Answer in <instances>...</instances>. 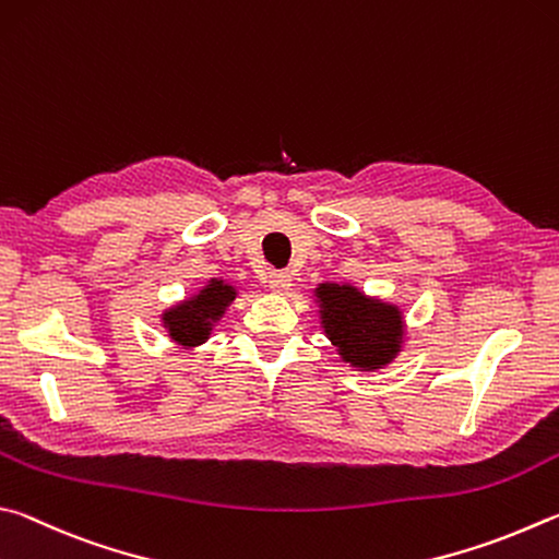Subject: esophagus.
<instances>
[{"label":"esophagus","instance_id":"obj_1","mask_svg":"<svg viewBox=\"0 0 559 559\" xmlns=\"http://www.w3.org/2000/svg\"><path fill=\"white\" fill-rule=\"evenodd\" d=\"M270 289L274 295H287L292 289V277L287 272H272L270 274Z\"/></svg>","mask_w":559,"mask_h":559}]
</instances>
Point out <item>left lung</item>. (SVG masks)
<instances>
[{
    "label": "left lung",
    "instance_id": "1",
    "mask_svg": "<svg viewBox=\"0 0 559 559\" xmlns=\"http://www.w3.org/2000/svg\"><path fill=\"white\" fill-rule=\"evenodd\" d=\"M311 295L321 331L348 368L376 373L403 354L407 321L395 301L366 295L354 282H321Z\"/></svg>",
    "mask_w": 559,
    "mask_h": 559
}]
</instances>
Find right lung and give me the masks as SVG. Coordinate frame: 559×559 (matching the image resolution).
<instances>
[{
    "mask_svg": "<svg viewBox=\"0 0 559 559\" xmlns=\"http://www.w3.org/2000/svg\"><path fill=\"white\" fill-rule=\"evenodd\" d=\"M238 297V287L223 277H211L205 285L171 307L162 309L159 326L174 344L186 350L203 346L221 324L225 311Z\"/></svg>",
    "mask_w": 559,
    "mask_h": 559,
    "instance_id": "right-lung-1",
    "label": "right lung"
}]
</instances>
